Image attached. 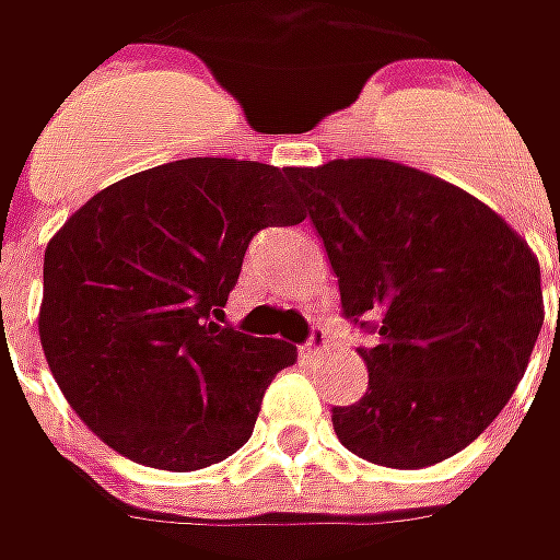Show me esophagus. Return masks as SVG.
I'll list each match as a JSON object with an SVG mask.
<instances>
[{
	"mask_svg": "<svg viewBox=\"0 0 560 560\" xmlns=\"http://www.w3.org/2000/svg\"><path fill=\"white\" fill-rule=\"evenodd\" d=\"M327 346H330V339H327V330L314 327L312 336H308V342L302 346V352H305V355H320V352H327Z\"/></svg>",
	"mask_w": 560,
	"mask_h": 560,
	"instance_id": "1",
	"label": "esophagus"
}]
</instances>
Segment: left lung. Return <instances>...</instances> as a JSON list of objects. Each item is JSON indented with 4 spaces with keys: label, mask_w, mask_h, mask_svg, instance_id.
<instances>
[{
    "label": "left lung",
    "mask_w": 560,
    "mask_h": 560,
    "mask_svg": "<svg viewBox=\"0 0 560 560\" xmlns=\"http://www.w3.org/2000/svg\"><path fill=\"white\" fill-rule=\"evenodd\" d=\"M290 177L342 314L376 334L358 349L368 393L334 408L339 442L396 470L458 455L499 418L542 330L533 248L489 205L418 167L336 159Z\"/></svg>",
    "instance_id": "obj_1"
}]
</instances>
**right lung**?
I'll return each mask as SVG.
<instances>
[{
  "mask_svg": "<svg viewBox=\"0 0 560 560\" xmlns=\"http://www.w3.org/2000/svg\"><path fill=\"white\" fill-rule=\"evenodd\" d=\"M292 167L184 159L105 186L46 246L39 342L98 440L159 470L224 462L295 346L221 327L258 230L305 221Z\"/></svg>",
  "mask_w": 560,
  "mask_h": 560,
  "instance_id": "1",
  "label": "right lung"
}]
</instances>
